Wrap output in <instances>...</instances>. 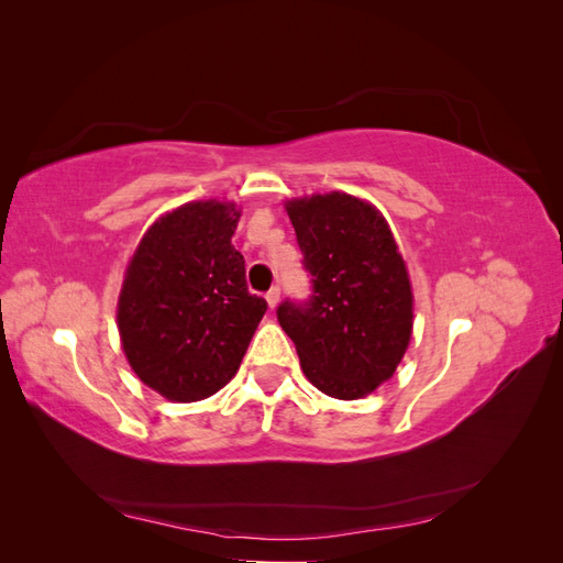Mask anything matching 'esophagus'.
Masks as SVG:
<instances>
[{"mask_svg":"<svg viewBox=\"0 0 563 563\" xmlns=\"http://www.w3.org/2000/svg\"><path fill=\"white\" fill-rule=\"evenodd\" d=\"M279 294H282V288H279V286H272L269 291L265 294V300H267V305H269L272 310L277 308V302H279Z\"/></svg>","mask_w":563,"mask_h":563,"instance_id":"obj_1","label":"esophagus"}]
</instances>
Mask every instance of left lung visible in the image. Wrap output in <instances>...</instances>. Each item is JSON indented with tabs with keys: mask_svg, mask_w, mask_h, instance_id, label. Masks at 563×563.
I'll use <instances>...</instances> for the list:
<instances>
[{
	"mask_svg": "<svg viewBox=\"0 0 563 563\" xmlns=\"http://www.w3.org/2000/svg\"><path fill=\"white\" fill-rule=\"evenodd\" d=\"M308 300L286 298L277 319L308 380L335 399H360L395 373L413 329L408 272L385 218L345 192L286 203Z\"/></svg>",
	"mask_w": 563,
	"mask_h": 563,
	"instance_id": "left-lung-1",
	"label": "left lung"
}]
</instances>
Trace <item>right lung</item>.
Here are the masks:
<instances>
[{
    "label": "right lung",
    "instance_id": "1",
    "mask_svg": "<svg viewBox=\"0 0 563 563\" xmlns=\"http://www.w3.org/2000/svg\"><path fill=\"white\" fill-rule=\"evenodd\" d=\"M240 211L192 201L152 225L119 294V335L145 385L174 401L207 399L240 368L267 302L249 294L232 246Z\"/></svg>",
    "mask_w": 563,
    "mask_h": 563
}]
</instances>
